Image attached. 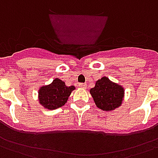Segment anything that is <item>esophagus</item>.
Masks as SVG:
<instances>
[{"mask_svg": "<svg viewBox=\"0 0 158 158\" xmlns=\"http://www.w3.org/2000/svg\"><path fill=\"white\" fill-rule=\"evenodd\" d=\"M79 87H81V88H86V87H87V84L85 83H79V85H78Z\"/></svg>", "mask_w": 158, "mask_h": 158, "instance_id": "esophagus-1", "label": "esophagus"}]
</instances>
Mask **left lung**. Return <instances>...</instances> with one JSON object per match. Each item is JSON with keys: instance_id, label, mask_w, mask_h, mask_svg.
<instances>
[{"instance_id": "left-lung-1", "label": "left lung", "mask_w": 158, "mask_h": 158, "mask_svg": "<svg viewBox=\"0 0 158 158\" xmlns=\"http://www.w3.org/2000/svg\"><path fill=\"white\" fill-rule=\"evenodd\" d=\"M90 93L98 109L111 111L122 104L125 90L122 86L103 77L97 81L95 87L91 88Z\"/></svg>"}]
</instances>
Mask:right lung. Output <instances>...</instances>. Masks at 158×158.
Returning <instances> with one entry per match:
<instances>
[{
    "label": "right lung",
    "mask_w": 158,
    "mask_h": 158,
    "mask_svg": "<svg viewBox=\"0 0 158 158\" xmlns=\"http://www.w3.org/2000/svg\"><path fill=\"white\" fill-rule=\"evenodd\" d=\"M74 89V86L67 87L64 81L55 78L50 84L40 87L39 90V101L45 109L49 110L56 109L65 105Z\"/></svg>",
    "instance_id": "add662e5"
}]
</instances>
